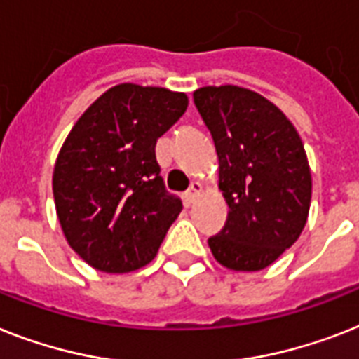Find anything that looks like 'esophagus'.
Wrapping results in <instances>:
<instances>
[{
  "instance_id": "obj_1",
  "label": "esophagus",
  "mask_w": 359,
  "mask_h": 359,
  "mask_svg": "<svg viewBox=\"0 0 359 359\" xmlns=\"http://www.w3.org/2000/svg\"><path fill=\"white\" fill-rule=\"evenodd\" d=\"M201 189H203V186H201L199 182H191V184H189L188 191H186V194H184L186 203H188V205H191V203H194V201L197 199V197H199Z\"/></svg>"
}]
</instances>
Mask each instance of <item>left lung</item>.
<instances>
[{"label": "left lung", "mask_w": 359, "mask_h": 359, "mask_svg": "<svg viewBox=\"0 0 359 359\" xmlns=\"http://www.w3.org/2000/svg\"><path fill=\"white\" fill-rule=\"evenodd\" d=\"M194 101L214 138L229 205L210 250L229 269H265L299 240L310 212L311 173L301 136L276 104L252 90L203 86Z\"/></svg>", "instance_id": "1"}]
</instances>
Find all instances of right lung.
I'll list each match as a JSON object with an SVG mask.
<instances>
[{
	"label": "right lung",
	"instance_id": "1",
	"mask_svg": "<svg viewBox=\"0 0 359 359\" xmlns=\"http://www.w3.org/2000/svg\"><path fill=\"white\" fill-rule=\"evenodd\" d=\"M188 109V95L123 83L77 119L53 171L57 215L69 247L94 269L149 264L182 203L160 177L156 140Z\"/></svg>",
	"mask_w": 359,
	"mask_h": 359
}]
</instances>
